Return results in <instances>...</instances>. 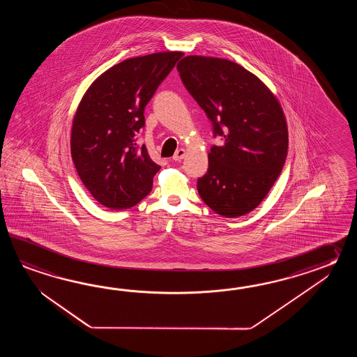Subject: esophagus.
<instances>
[{
    "instance_id": "34e87169",
    "label": "esophagus",
    "mask_w": 357,
    "mask_h": 357,
    "mask_svg": "<svg viewBox=\"0 0 357 357\" xmlns=\"http://www.w3.org/2000/svg\"><path fill=\"white\" fill-rule=\"evenodd\" d=\"M185 155H186L185 149H178V151H176L175 154H174V158H172V160H175V162H180V160L185 158Z\"/></svg>"
}]
</instances>
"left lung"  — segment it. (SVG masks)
Returning <instances> with one entry per match:
<instances>
[{"label":"left lung","instance_id":"left-lung-1","mask_svg":"<svg viewBox=\"0 0 357 357\" xmlns=\"http://www.w3.org/2000/svg\"><path fill=\"white\" fill-rule=\"evenodd\" d=\"M182 83L212 122L209 166L197 178L205 204L226 218L254 211L281 175L289 149L281 105L259 77L232 61L186 56Z\"/></svg>","mask_w":357,"mask_h":357}]
</instances>
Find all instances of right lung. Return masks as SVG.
Returning a JSON list of instances; mask_svg holds the SVG:
<instances>
[{"mask_svg":"<svg viewBox=\"0 0 357 357\" xmlns=\"http://www.w3.org/2000/svg\"><path fill=\"white\" fill-rule=\"evenodd\" d=\"M182 52H158L122 61L91 84L77 107L71 157L84 186L99 204L128 209L152 190L160 166L144 144V108Z\"/></svg>","mask_w":357,"mask_h":357,"instance_id":"obj_1","label":"right lung"}]
</instances>
